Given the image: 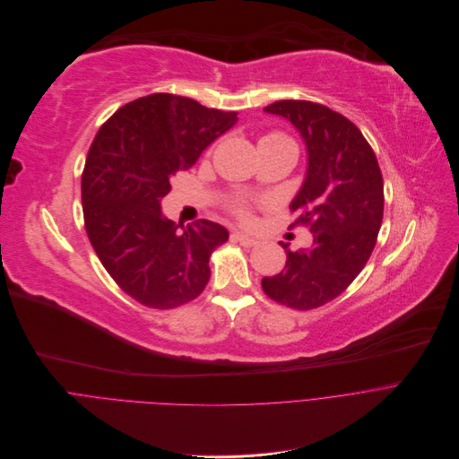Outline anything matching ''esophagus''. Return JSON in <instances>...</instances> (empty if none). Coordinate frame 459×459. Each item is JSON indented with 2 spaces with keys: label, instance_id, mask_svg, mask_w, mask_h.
Masks as SVG:
<instances>
[{
  "label": "esophagus",
  "instance_id": "esophagus-1",
  "mask_svg": "<svg viewBox=\"0 0 459 459\" xmlns=\"http://www.w3.org/2000/svg\"><path fill=\"white\" fill-rule=\"evenodd\" d=\"M233 238H235L237 242H240L244 247H253V246L258 244V240H256L255 237H249V235H246V233H242V231H235V233H233Z\"/></svg>",
  "mask_w": 459,
  "mask_h": 459
}]
</instances>
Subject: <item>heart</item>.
I'll return each mask as SVG.
<instances>
[{
  "label": "heart",
  "mask_w": 459,
  "mask_h": 459,
  "mask_svg": "<svg viewBox=\"0 0 459 459\" xmlns=\"http://www.w3.org/2000/svg\"><path fill=\"white\" fill-rule=\"evenodd\" d=\"M267 137H271V139H284V137H281V135H267ZM238 213H240L242 217H246V213H244L242 210H238Z\"/></svg>",
  "instance_id": "b5f03b06"
}]
</instances>
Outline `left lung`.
I'll list each match as a JSON object with an SVG mask.
<instances>
[{"instance_id": "left-lung-1", "label": "left lung", "mask_w": 459, "mask_h": 459, "mask_svg": "<svg viewBox=\"0 0 459 459\" xmlns=\"http://www.w3.org/2000/svg\"><path fill=\"white\" fill-rule=\"evenodd\" d=\"M264 112L288 119L306 144V177L290 208L300 212L297 222L309 226L313 244L291 251L281 242L286 269L264 277L262 290L293 309H315L336 299L375 249L384 219L382 171L369 143L342 114L309 101H277Z\"/></svg>"}]
</instances>
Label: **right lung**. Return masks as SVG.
<instances>
[{"label":"right lung","mask_w":459,"mask_h":459,"mask_svg":"<svg viewBox=\"0 0 459 459\" xmlns=\"http://www.w3.org/2000/svg\"><path fill=\"white\" fill-rule=\"evenodd\" d=\"M237 121V112L152 94L121 107L91 143L81 177L86 235L110 277L137 302L171 309L206 288L210 255L228 240V230L206 219L175 224L160 201L169 178L192 168Z\"/></svg>","instance_id":"obj_1"}]
</instances>
